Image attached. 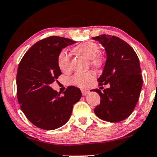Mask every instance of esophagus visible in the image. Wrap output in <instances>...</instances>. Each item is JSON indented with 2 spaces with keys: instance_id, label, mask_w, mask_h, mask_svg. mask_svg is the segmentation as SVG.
Returning <instances> with one entry per match:
<instances>
[{
  "instance_id": "obj_1",
  "label": "esophagus",
  "mask_w": 157,
  "mask_h": 157,
  "mask_svg": "<svg viewBox=\"0 0 157 157\" xmlns=\"http://www.w3.org/2000/svg\"><path fill=\"white\" fill-rule=\"evenodd\" d=\"M81 91H82V96H86L88 93H89V91H88V90H81Z\"/></svg>"
}]
</instances>
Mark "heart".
Masks as SVG:
<instances>
[{
  "mask_svg": "<svg viewBox=\"0 0 157 157\" xmlns=\"http://www.w3.org/2000/svg\"><path fill=\"white\" fill-rule=\"evenodd\" d=\"M73 51L75 53L83 56L86 59L90 60V63L94 66H98L101 63L99 56V48L97 44L93 41H84L75 46ZM58 64L60 69L63 72H68L71 69V58L69 55L65 51L60 52L58 56ZM94 75L92 72L76 74L71 77V81L75 86L84 88L88 82L94 79Z\"/></svg>",
  "mask_w": 157,
  "mask_h": 157,
  "instance_id": "obj_1",
  "label": "heart"
}]
</instances>
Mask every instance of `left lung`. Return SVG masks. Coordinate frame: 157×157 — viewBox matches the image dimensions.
Instances as JSON below:
<instances>
[{
  "label": "left lung",
  "instance_id": "obj_1",
  "mask_svg": "<svg viewBox=\"0 0 157 157\" xmlns=\"http://www.w3.org/2000/svg\"><path fill=\"white\" fill-rule=\"evenodd\" d=\"M92 39L102 45L107 55L102 74L97 80L100 86L109 84L103 92L92 90L101 98L94 113L101 120L120 122L133 112L142 89L139 58L133 48L118 37L102 34Z\"/></svg>",
  "mask_w": 157,
  "mask_h": 157
}]
</instances>
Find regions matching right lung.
<instances>
[{"label":"right lung","mask_w":157,"mask_h":157,"mask_svg":"<svg viewBox=\"0 0 157 157\" xmlns=\"http://www.w3.org/2000/svg\"><path fill=\"white\" fill-rule=\"evenodd\" d=\"M75 42L60 36L46 38L33 44L19 64L18 102L28 119L40 129L53 130L63 126L70 118L73 105L82 97L77 87H68L62 96L50 87L61 75L58 55Z\"/></svg>","instance_id":"add662e5"}]
</instances>
